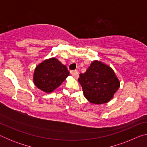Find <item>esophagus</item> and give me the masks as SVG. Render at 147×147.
Returning <instances> with one entry per match:
<instances>
[{
  "label": "esophagus",
  "instance_id": "34e87169",
  "mask_svg": "<svg viewBox=\"0 0 147 147\" xmlns=\"http://www.w3.org/2000/svg\"><path fill=\"white\" fill-rule=\"evenodd\" d=\"M71 74H72V76H73V77H74L75 78H78V72L76 70L75 71H71Z\"/></svg>",
  "mask_w": 147,
  "mask_h": 147
}]
</instances>
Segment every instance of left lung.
Returning a JSON list of instances; mask_svg holds the SVG:
<instances>
[{"mask_svg":"<svg viewBox=\"0 0 147 147\" xmlns=\"http://www.w3.org/2000/svg\"><path fill=\"white\" fill-rule=\"evenodd\" d=\"M78 82L84 96L94 104L108 102L120 87L113 69L98 60H94L86 73L80 74Z\"/></svg>","mask_w":147,"mask_h":147,"instance_id":"8db88e82","label":"left lung"}]
</instances>
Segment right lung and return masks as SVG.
I'll return each instance as SVG.
<instances>
[{"label":"right lung","instance_id":"1","mask_svg":"<svg viewBox=\"0 0 147 147\" xmlns=\"http://www.w3.org/2000/svg\"><path fill=\"white\" fill-rule=\"evenodd\" d=\"M69 76L65 65L56 58L47 59L35 68L33 81L37 88L46 93H51Z\"/></svg>","mask_w":147,"mask_h":147}]
</instances>
